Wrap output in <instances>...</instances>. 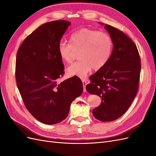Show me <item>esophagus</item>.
Segmentation results:
<instances>
[{"instance_id": "1", "label": "esophagus", "mask_w": 156, "mask_h": 156, "mask_svg": "<svg viewBox=\"0 0 156 156\" xmlns=\"http://www.w3.org/2000/svg\"><path fill=\"white\" fill-rule=\"evenodd\" d=\"M82 82H83V90H84V92H86L87 91L86 90V86L87 84V83L85 80H83Z\"/></svg>"}]
</instances>
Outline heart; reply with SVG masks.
<instances>
[{
    "label": "heart",
    "instance_id": "1",
    "mask_svg": "<svg viewBox=\"0 0 156 156\" xmlns=\"http://www.w3.org/2000/svg\"><path fill=\"white\" fill-rule=\"evenodd\" d=\"M70 43L61 41L58 46L60 58L66 63L73 60L76 53L81 52V60L70 65L67 69L69 76L84 79L92 69L105 66L112 52V40L105 32L83 28L70 37Z\"/></svg>",
    "mask_w": 156,
    "mask_h": 156
}]
</instances>
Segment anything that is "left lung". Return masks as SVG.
<instances>
[{
	"mask_svg": "<svg viewBox=\"0 0 156 156\" xmlns=\"http://www.w3.org/2000/svg\"><path fill=\"white\" fill-rule=\"evenodd\" d=\"M105 29L112 40L111 58L89 77L91 82L86 89L101 98L100 106L92 111L94 116L101 122H111L123 115L136 96L141 64L136 46L128 36L111 25H105Z\"/></svg>",
	"mask_w": 156,
	"mask_h": 156,
	"instance_id": "8db88e82",
	"label": "left lung"
}]
</instances>
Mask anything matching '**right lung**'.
I'll return each instance as SVG.
<instances>
[{
	"label": "right lung",
	"mask_w": 156,
	"mask_h": 156,
	"mask_svg": "<svg viewBox=\"0 0 156 156\" xmlns=\"http://www.w3.org/2000/svg\"><path fill=\"white\" fill-rule=\"evenodd\" d=\"M71 23H46L28 36L19 48L16 62L17 86L24 104L36 119L45 124L62 122L72 101L81 95L79 77L58 83L64 66L58 46Z\"/></svg>",
	"instance_id": "right-lung-1"
}]
</instances>
